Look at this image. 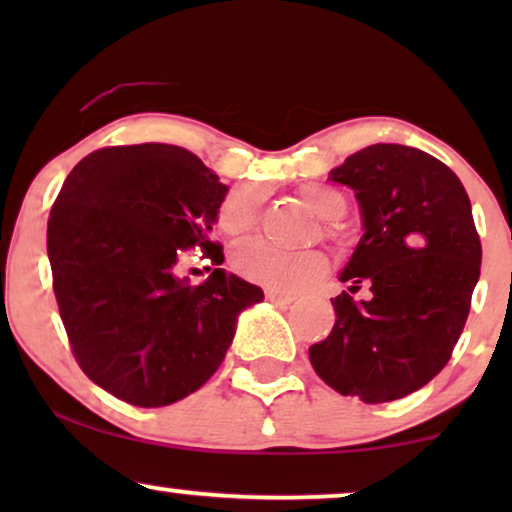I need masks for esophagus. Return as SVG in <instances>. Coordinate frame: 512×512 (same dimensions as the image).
<instances>
[{"label":"esophagus","mask_w":512,"mask_h":512,"mask_svg":"<svg viewBox=\"0 0 512 512\" xmlns=\"http://www.w3.org/2000/svg\"><path fill=\"white\" fill-rule=\"evenodd\" d=\"M265 298H268L270 303H275V305H291L293 303V296H284V293L272 291V289L265 291Z\"/></svg>","instance_id":"34e87169"}]
</instances>
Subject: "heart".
Listing matches in <instances>:
<instances>
[{
	"instance_id": "obj_1",
	"label": "heart",
	"mask_w": 512,
	"mask_h": 512,
	"mask_svg": "<svg viewBox=\"0 0 512 512\" xmlns=\"http://www.w3.org/2000/svg\"><path fill=\"white\" fill-rule=\"evenodd\" d=\"M298 195L319 219H324L328 235H338V223L345 214V195L324 184H305ZM261 209V193L251 186L230 188L221 200L216 223L226 235H244L254 230ZM233 268L251 282L268 286L272 291L296 293L310 289L328 272V256L319 249L284 251L263 240L244 242L233 251Z\"/></svg>"
}]
</instances>
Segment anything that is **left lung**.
<instances>
[{"instance_id":"8db88e82","label":"left lung","mask_w":512,"mask_h":512,"mask_svg":"<svg viewBox=\"0 0 512 512\" xmlns=\"http://www.w3.org/2000/svg\"><path fill=\"white\" fill-rule=\"evenodd\" d=\"M328 179L352 188L363 235L331 298L335 324L310 347L317 375L342 396L389 403L429 384L464 331L482 247L464 184L445 163L403 144L356 151Z\"/></svg>"}]
</instances>
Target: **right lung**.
I'll return each instance as SVG.
<instances>
[{"instance_id":"add662e5","label":"right lung","mask_w":512,"mask_h":512,"mask_svg":"<svg viewBox=\"0 0 512 512\" xmlns=\"http://www.w3.org/2000/svg\"><path fill=\"white\" fill-rule=\"evenodd\" d=\"M228 186L172 144L109 146L69 172L48 216V261L60 317L83 373L139 408L198 391L221 366L237 317L261 286L216 268L193 286L181 251L209 242Z\"/></svg>"}]
</instances>
